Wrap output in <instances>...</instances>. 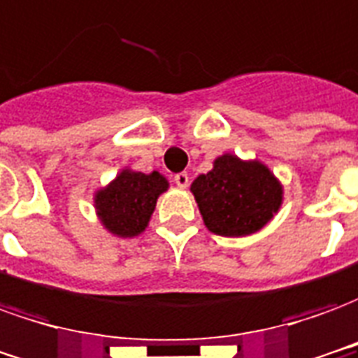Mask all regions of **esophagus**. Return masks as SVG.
Wrapping results in <instances>:
<instances>
[{
	"instance_id": "obj_1",
	"label": "esophagus",
	"mask_w": 358,
	"mask_h": 358,
	"mask_svg": "<svg viewBox=\"0 0 358 358\" xmlns=\"http://www.w3.org/2000/svg\"><path fill=\"white\" fill-rule=\"evenodd\" d=\"M189 179H191V177H189V173H177L173 177V181H175V185H177V187H181V189H185V187H189Z\"/></svg>"
}]
</instances>
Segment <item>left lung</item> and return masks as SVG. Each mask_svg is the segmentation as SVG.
<instances>
[{
    "label": "left lung",
    "mask_w": 358,
    "mask_h": 358,
    "mask_svg": "<svg viewBox=\"0 0 358 358\" xmlns=\"http://www.w3.org/2000/svg\"><path fill=\"white\" fill-rule=\"evenodd\" d=\"M204 224L224 237H243L262 229L281 204V187L260 162H241L225 154L214 169L191 185Z\"/></svg>",
    "instance_id": "left-lung-1"
}]
</instances>
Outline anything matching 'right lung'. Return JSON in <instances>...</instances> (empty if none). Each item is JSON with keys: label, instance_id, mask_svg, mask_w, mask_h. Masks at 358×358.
<instances>
[{"label": "right lung", "instance_id": "obj_1", "mask_svg": "<svg viewBox=\"0 0 358 358\" xmlns=\"http://www.w3.org/2000/svg\"><path fill=\"white\" fill-rule=\"evenodd\" d=\"M167 189L158 173L121 171L117 179L96 194V208L102 224L119 237H134L148 225L156 200Z\"/></svg>", "mask_w": 358, "mask_h": 358}]
</instances>
